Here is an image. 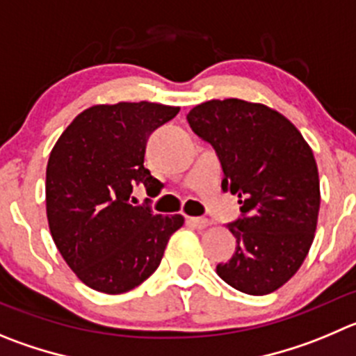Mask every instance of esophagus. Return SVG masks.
<instances>
[{
    "label": "esophagus",
    "instance_id": "esophagus-1",
    "mask_svg": "<svg viewBox=\"0 0 356 356\" xmlns=\"http://www.w3.org/2000/svg\"><path fill=\"white\" fill-rule=\"evenodd\" d=\"M186 221H188L191 227L198 228V230H205V228L211 227V221L205 218H186Z\"/></svg>",
    "mask_w": 356,
    "mask_h": 356
}]
</instances>
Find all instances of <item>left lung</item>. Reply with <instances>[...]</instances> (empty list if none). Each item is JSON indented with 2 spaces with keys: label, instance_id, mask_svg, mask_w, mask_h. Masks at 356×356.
I'll return each mask as SVG.
<instances>
[{
  "label": "left lung",
  "instance_id": "left-lung-1",
  "mask_svg": "<svg viewBox=\"0 0 356 356\" xmlns=\"http://www.w3.org/2000/svg\"><path fill=\"white\" fill-rule=\"evenodd\" d=\"M188 122L214 147L221 188L242 205L228 225L235 253L216 272L242 293H272L293 277L313 244L320 212L313 151L283 114L261 103L211 99L191 108Z\"/></svg>",
  "mask_w": 356,
  "mask_h": 356
}]
</instances>
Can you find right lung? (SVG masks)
<instances>
[{"instance_id": "obj_1", "label": "right lung", "mask_w": 356, "mask_h": 356, "mask_svg": "<svg viewBox=\"0 0 356 356\" xmlns=\"http://www.w3.org/2000/svg\"><path fill=\"white\" fill-rule=\"evenodd\" d=\"M179 107L121 102L73 119L47 163L45 202L56 248L82 283L102 293L133 290L158 268L181 214H152L129 202L133 186L151 197L161 182L144 167L147 138Z\"/></svg>"}]
</instances>
